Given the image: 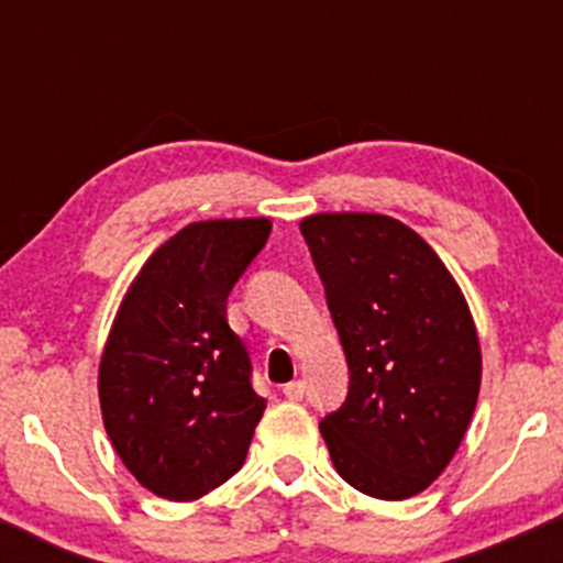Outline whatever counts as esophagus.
Instances as JSON below:
<instances>
[{
	"instance_id": "esophagus-1",
	"label": "esophagus",
	"mask_w": 563,
	"mask_h": 563,
	"mask_svg": "<svg viewBox=\"0 0 563 563\" xmlns=\"http://www.w3.org/2000/svg\"><path fill=\"white\" fill-rule=\"evenodd\" d=\"M283 395L288 397V400H302L305 397V384L302 382H291L283 387Z\"/></svg>"
}]
</instances>
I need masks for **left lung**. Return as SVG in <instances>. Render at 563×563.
<instances>
[{
  "label": "left lung",
  "mask_w": 563,
  "mask_h": 563,
  "mask_svg": "<svg viewBox=\"0 0 563 563\" xmlns=\"http://www.w3.org/2000/svg\"><path fill=\"white\" fill-rule=\"evenodd\" d=\"M349 362V397L321 419L338 474L402 501L455 457L474 417L482 354L463 291L400 220L321 212L299 223Z\"/></svg>",
  "instance_id": "left-lung-1"
}]
</instances>
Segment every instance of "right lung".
Masks as SVG:
<instances>
[{
	"mask_svg": "<svg viewBox=\"0 0 563 563\" xmlns=\"http://www.w3.org/2000/svg\"><path fill=\"white\" fill-rule=\"evenodd\" d=\"M269 231L266 218L185 225L146 258L113 318L98 376L106 433L168 501L231 479L266 408L225 302Z\"/></svg>",
	"mask_w": 563,
	"mask_h": 563,
	"instance_id": "right-lung-1",
	"label": "right lung"
}]
</instances>
